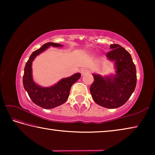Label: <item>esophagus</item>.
Here are the masks:
<instances>
[{
    "instance_id": "obj_1",
    "label": "esophagus",
    "mask_w": 155,
    "mask_h": 155,
    "mask_svg": "<svg viewBox=\"0 0 155 155\" xmlns=\"http://www.w3.org/2000/svg\"><path fill=\"white\" fill-rule=\"evenodd\" d=\"M81 74L84 76L86 74H87V73H89V70L87 69V68H83V69H81Z\"/></svg>"
}]
</instances>
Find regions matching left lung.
<instances>
[{"label":"left lung","instance_id":"8db88e82","mask_svg":"<svg viewBox=\"0 0 155 155\" xmlns=\"http://www.w3.org/2000/svg\"><path fill=\"white\" fill-rule=\"evenodd\" d=\"M107 58L114 61L115 74L102 77L92 74L94 78L90 93L95 103L109 109H116L127 103L137 83L136 68L130 54L118 44H111Z\"/></svg>","mask_w":155,"mask_h":155}]
</instances>
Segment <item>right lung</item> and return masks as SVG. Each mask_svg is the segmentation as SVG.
<instances>
[{
  "mask_svg": "<svg viewBox=\"0 0 155 155\" xmlns=\"http://www.w3.org/2000/svg\"><path fill=\"white\" fill-rule=\"evenodd\" d=\"M50 46L62 47L63 45L48 42L34 51L27 62L23 76V86L34 103L44 109H52L64 104L67 101L72 85L81 78L80 73L62 78L51 87H42L36 84L32 74V64L35 57L45 51Z\"/></svg>",
  "mask_w": 155,
  "mask_h": 155,
  "instance_id": "right-lung-1",
  "label": "right lung"
}]
</instances>
